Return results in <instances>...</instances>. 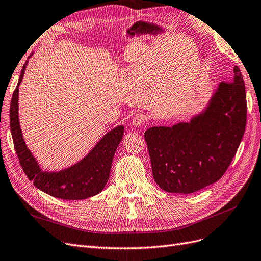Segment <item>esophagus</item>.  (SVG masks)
I'll list each match as a JSON object with an SVG mask.
<instances>
[{"mask_svg":"<svg viewBox=\"0 0 261 261\" xmlns=\"http://www.w3.org/2000/svg\"><path fill=\"white\" fill-rule=\"evenodd\" d=\"M146 119H147V117H146L145 114L137 113V114L134 115V117L132 119V124L134 126H140V125H143L146 122Z\"/></svg>","mask_w":261,"mask_h":261,"instance_id":"obj_1","label":"esophagus"}]
</instances>
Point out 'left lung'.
<instances>
[{
  "label": "left lung",
  "instance_id": "obj_1",
  "mask_svg": "<svg viewBox=\"0 0 261 261\" xmlns=\"http://www.w3.org/2000/svg\"><path fill=\"white\" fill-rule=\"evenodd\" d=\"M246 119L244 79L235 67L233 80L220 83L202 114L145 132L154 181L167 192L188 194L220 180L242 142Z\"/></svg>",
  "mask_w": 261,
  "mask_h": 261
}]
</instances>
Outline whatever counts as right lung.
<instances>
[{
  "label": "right lung",
  "instance_id": "obj_1",
  "mask_svg": "<svg viewBox=\"0 0 261 261\" xmlns=\"http://www.w3.org/2000/svg\"><path fill=\"white\" fill-rule=\"evenodd\" d=\"M27 62L11 101L10 125L13 143L19 164L27 178L41 191L62 200H83L96 195L104 189L110 178L114 153L124 134L123 126L110 130L80 163L59 172H46L39 168L25 145L18 122V86L22 82Z\"/></svg>",
  "mask_w": 261,
  "mask_h": 261
}]
</instances>
